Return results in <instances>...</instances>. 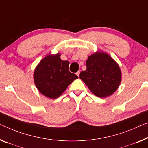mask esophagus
Returning <instances> with one entry per match:
<instances>
[{
  "label": "esophagus",
  "mask_w": 148,
  "mask_h": 148,
  "mask_svg": "<svg viewBox=\"0 0 148 148\" xmlns=\"http://www.w3.org/2000/svg\"><path fill=\"white\" fill-rule=\"evenodd\" d=\"M80 71H78V72H76V75H77V76H78V77H79V76H80Z\"/></svg>",
  "instance_id": "obj_1"
}]
</instances>
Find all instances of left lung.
I'll return each mask as SVG.
<instances>
[{
  "instance_id": "1",
  "label": "left lung",
  "mask_w": 148,
  "mask_h": 148,
  "mask_svg": "<svg viewBox=\"0 0 148 148\" xmlns=\"http://www.w3.org/2000/svg\"><path fill=\"white\" fill-rule=\"evenodd\" d=\"M80 78L96 96L106 98L115 92L122 80V72L116 62L106 53L97 52L88 56L86 70Z\"/></svg>"
}]
</instances>
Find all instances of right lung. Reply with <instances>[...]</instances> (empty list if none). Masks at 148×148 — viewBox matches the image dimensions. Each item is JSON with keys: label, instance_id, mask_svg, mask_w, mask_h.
Masks as SVG:
<instances>
[{"label": "right lung", "instance_id": "add662e5", "mask_svg": "<svg viewBox=\"0 0 148 148\" xmlns=\"http://www.w3.org/2000/svg\"><path fill=\"white\" fill-rule=\"evenodd\" d=\"M67 60H62L60 54H48L37 65L34 72L35 85L42 94L55 99L60 96L74 80L78 78L69 71Z\"/></svg>", "mask_w": 148, "mask_h": 148}]
</instances>
